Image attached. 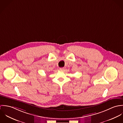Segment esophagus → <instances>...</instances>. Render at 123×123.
<instances>
[{
  "instance_id": "34e87169",
  "label": "esophagus",
  "mask_w": 123,
  "mask_h": 123,
  "mask_svg": "<svg viewBox=\"0 0 123 123\" xmlns=\"http://www.w3.org/2000/svg\"><path fill=\"white\" fill-rule=\"evenodd\" d=\"M64 68H60V70H64Z\"/></svg>"
}]
</instances>
